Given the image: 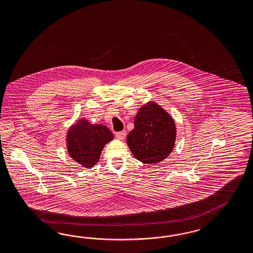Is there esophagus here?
Masks as SVG:
<instances>
[{"label": "esophagus", "instance_id": "esophagus-1", "mask_svg": "<svg viewBox=\"0 0 253 253\" xmlns=\"http://www.w3.org/2000/svg\"><path fill=\"white\" fill-rule=\"evenodd\" d=\"M126 136V130H121V131H117L116 132V137L123 140Z\"/></svg>", "mask_w": 253, "mask_h": 253}]
</instances>
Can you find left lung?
Here are the masks:
<instances>
[{
	"instance_id": "obj_1",
	"label": "left lung",
	"mask_w": 253,
	"mask_h": 253,
	"mask_svg": "<svg viewBox=\"0 0 253 253\" xmlns=\"http://www.w3.org/2000/svg\"><path fill=\"white\" fill-rule=\"evenodd\" d=\"M176 138L173 119L161 106L149 102L138 110L134 128L127 135L132 155L143 163H158L171 153Z\"/></svg>"
}]
</instances>
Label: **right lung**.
Instances as JSON below:
<instances>
[{"label": "right lung", "instance_id": "1", "mask_svg": "<svg viewBox=\"0 0 253 253\" xmlns=\"http://www.w3.org/2000/svg\"><path fill=\"white\" fill-rule=\"evenodd\" d=\"M113 138L112 132L105 125L91 124L87 120L81 119L68 131V152L79 164L92 168L99 161L104 146Z\"/></svg>", "mask_w": 253, "mask_h": 253}]
</instances>
